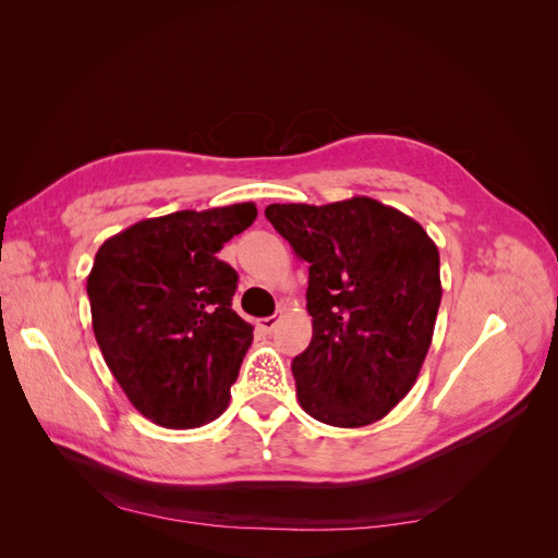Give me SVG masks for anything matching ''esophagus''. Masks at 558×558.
<instances>
[{
    "instance_id": "1",
    "label": "esophagus",
    "mask_w": 558,
    "mask_h": 558,
    "mask_svg": "<svg viewBox=\"0 0 558 558\" xmlns=\"http://www.w3.org/2000/svg\"><path fill=\"white\" fill-rule=\"evenodd\" d=\"M277 324H279L277 316H265V318L258 320V326H260L265 332H272V330L277 328Z\"/></svg>"
}]
</instances>
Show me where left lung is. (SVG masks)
<instances>
[{
	"label": "left lung",
	"instance_id": "obj_1",
	"mask_svg": "<svg viewBox=\"0 0 558 558\" xmlns=\"http://www.w3.org/2000/svg\"><path fill=\"white\" fill-rule=\"evenodd\" d=\"M265 216L310 263L312 342L291 365L300 408L337 428L375 424L410 393L433 342L442 300L435 242L365 195L269 205Z\"/></svg>",
	"mask_w": 558,
	"mask_h": 558
}]
</instances>
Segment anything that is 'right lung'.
<instances>
[{"label": "right lung", "instance_id": "obj_1", "mask_svg": "<svg viewBox=\"0 0 558 558\" xmlns=\"http://www.w3.org/2000/svg\"><path fill=\"white\" fill-rule=\"evenodd\" d=\"M256 216L240 202L144 218L95 253V340L128 400L162 428H199L228 410L253 326L232 310L238 272L216 253Z\"/></svg>", "mask_w": 558, "mask_h": 558}]
</instances>
